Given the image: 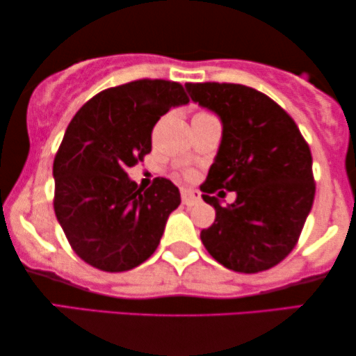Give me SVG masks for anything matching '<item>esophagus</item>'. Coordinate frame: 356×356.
<instances>
[{
    "label": "esophagus",
    "instance_id": "obj_1",
    "mask_svg": "<svg viewBox=\"0 0 356 356\" xmlns=\"http://www.w3.org/2000/svg\"><path fill=\"white\" fill-rule=\"evenodd\" d=\"M181 195H182V204L187 207H192L200 202V193L197 191H191V188H182Z\"/></svg>",
    "mask_w": 356,
    "mask_h": 356
}]
</instances>
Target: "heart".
<instances>
[{
	"instance_id": "obj_1",
	"label": "heart",
	"mask_w": 356,
	"mask_h": 356,
	"mask_svg": "<svg viewBox=\"0 0 356 356\" xmlns=\"http://www.w3.org/2000/svg\"><path fill=\"white\" fill-rule=\"evenodd\" d=\"M197 115H209V113H205V111H200V113H197Z\"/></svg>"
}]
</instances>
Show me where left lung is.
<instances>
[{
  "mask_svg": "<svg viewBox=\"0 0 356 356\" xmlns=\"http://www.w3.org/2000/svg\"><path fill=\"white\" fill-rule=\"evenodd\" d=\"M186 88L223 123L222 145L200 186L202 199L215 209L202 243L232 271H266L298 245L312 209L316 181L307 141L296 121L258 90L218 82ZM218 188L236 191L237 200L222 207L211 195Z\"/></svg>",
  "mask_w": 356,
  "mask_h": 356,
  "instance_id": "obj_1",
  "label": "left lung"
}]
</instances>
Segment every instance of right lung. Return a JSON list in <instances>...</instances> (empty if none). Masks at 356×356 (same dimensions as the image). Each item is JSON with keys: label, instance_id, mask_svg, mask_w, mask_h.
Returning a JSON list of instances; mask_svg holds the SVG:
<instances>
[{"label": "right lung", "instance_id": "right-lung-1", "mask_svg": "<svg viewBox=\"0 0 356 356\" xmlns=\"http://www.w3.org/2000/svg\"><path fill=\"white\" fill-rule=\"evenodd\" d=\"M186 103L181 83L133 80L90 98L67 126L54 159V210L72 250L90 266L129 271L156 251L181 193L164 177L145 191L126 169L151 152L161 116Z\"/></svg>", "mask_w": 356, "mask_h": 356}]
</instances>
